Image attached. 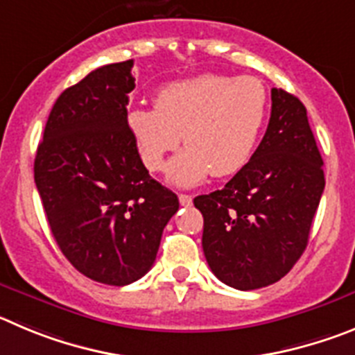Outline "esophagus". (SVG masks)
<instances>
[{
    "mask_svg": "<svg viewBox=\"0 0 355 355\" xmlns=\"http://www.w3.org/2000/svg\"><path fill=\"white\" fill-rule=\"evenodd\" d=\"M178 201H180V205L189 207L193 205V196H189V194H178Z\"/></svg>",
    "mask_w": 355,
    "mask_h": 355,
    "instance_id": "obj_1",
    "label": "esophagus"
}]
</instances>
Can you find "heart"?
Here are the masks:
<instances>
[{
  "label": "heart",
  "instance_id": "1",
  "mask_svg": "<svg viewBox=\"0 0 355 355\" xmlns=\"http://www.w3.org/2000/svg\"><path fill=\"white\" fill-rule=\"evenodd\" d=\"M267 116L269 94L260 79L203 74L162 86L155 107H130L125 120L150 171L164 168L182 134L187 146L171 159L168 180L193 187L210 173L241 171L253 157Z\"/></svg>",
  "mask_w": 355,
  "mask_h": 355
}]
</instances>
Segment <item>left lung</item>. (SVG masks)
Instances as JSON below:
<instances>
[{"mask_svg": "<svg viewBox=\"0 0 355 355\" xmlns=\"http://www.w3.org/2000/svg\"><path fill=\"white\" fill-rule=\"evenodd\" d=\"M270 98L269 125L253 157L223 189L194 198L207 263L237 290L269 286L290 272L308 245L325 187L304 104L281 88Z\"/></svg>", "mask_w": 355, "mask_h": 355, "instance_id": "obj_1", "label": "left lung"}]
</instances>
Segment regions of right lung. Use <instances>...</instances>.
Segmentation results:
<instances>
[{
    "label": "right lung",
    "instance_id": "right-lung-1",
    "mask_svg": "<svg viewBox=\"0 0 355 355\" xmlns=\"http://www.w3.org/2000/svg\"><path fill=\"white\" fill-rule=\"evenodd\" d=\"M132 60L94 70L54 102L35 157V184L67 260L104 285L150 270L173 191L148 175L127 127Z\"/></svg>",
    "mask_w": 355,
    "mask_h": 355
}]
</instances>
